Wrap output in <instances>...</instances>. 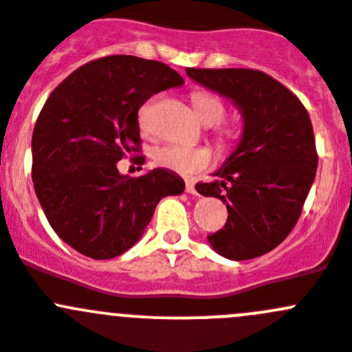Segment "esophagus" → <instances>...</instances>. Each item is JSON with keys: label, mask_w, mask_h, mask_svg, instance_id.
Here are the masks:
<instances>
[{"label": "esophagus", "mask_w": 352, "mask_h": 352, "mask_svg": "<svg viewBox=\"0 0 352 352\" xmlns=\"http://www.w3.org/2000/svg\"><path fill=\"white\" fill-rule=\"evenodd\" d=\"M186 191L189 192V195H198V192H196L195 182H191V180H187L186 182Z\"/></svg>", "instance_id": "1"}]
</instances>
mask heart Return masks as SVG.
Here are the masks:
<instances>
[{"label":"heart","mask_w":352,"mask_h":352,"mask_svg":"<svg viewBox=\"0 0 352 352\" xmlns=\"http://www.w3.org/2000/svg\"><path fill=\"white\" fill-rule=\"evenodd\" d=\"M192 104H195L203 123L219 124L226 118V104L215 94L198 91L192 95ZM151 113H153V102H147L139 109V126L144 135L147 137L153 135ZM154 161H156V165L172 170V172L182 173V175H195L210 165L212 153L206 147H186L179 146V144H168L154 153Z\"/></svg>","instance_id":"b5f03b06"}]
</instances>
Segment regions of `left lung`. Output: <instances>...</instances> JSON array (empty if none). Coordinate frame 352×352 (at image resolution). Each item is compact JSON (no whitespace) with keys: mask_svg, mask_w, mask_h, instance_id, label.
Returning a JSON list of instances; mask_svg holds the SVG:
<instances>
[{"mask_svg":"<svg viewBox=\"0 0 352 352\" xmlns=\"http://www.w3.org/2000/svg\"><path fill=\"white\" fill-rule=\"evenodd\" d=\"M187 76L231 98L243 116L238 147L213 175L198 184L203 196L222 199L228 222L208 236L231 261L261 257L292 232L314 182L318 153L311 118L302 102L255 69H186Z\"/></svg>","mask_w":352,"mask_h":352,"instance_id":"8db88e82","label":"left lung"}]
</instances>
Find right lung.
Returning <instances> with one entry per match:
<instances>
[{"instance_id": "right-lung-1", "label": "right lung", "mask_w": 352, "mask_h": 352, "mask_svg": "<svg viewBox=\"0 0 352 352\" xmlns=\"http://www.w3.org/2000/svg\"><path fill=\"white\" fill-rule=\"evenodd\" d=\"M182 83L163 62L109 55L81 65L47 98L32 131V182L52 229L76 252L97 261L124 254L160 199L184 192L170 170L128 177L116 166L140 151L144 102Z\"/></svg>"}]
</instances>
